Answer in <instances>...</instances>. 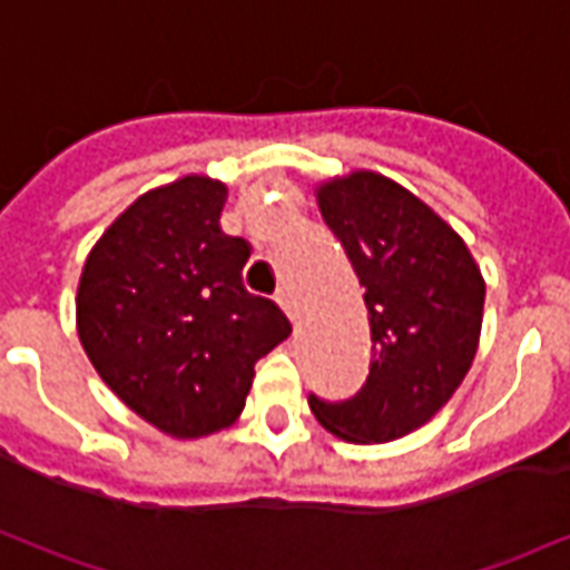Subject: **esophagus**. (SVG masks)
Returning a JSON list of instances; mask_svg holds the SVG:
<instances>
[{
	"label": "esophagus",
	"instance_id": "obj_1",
	"mask_svg": "<svg viewBox=\"0 0 570 570\" xmlns=\"http://www.w3.org/2000/svg\"><path fill=\"white\" fill-rule=\"evenodd\" d=\"M277 305H281V308H284V314L286 317H289V321L296 323V317H298V305H296V296H293V293H289V289H277Z\"/></svg>",
	"mask_w": 570,
	"mask_h": 570
}]
</instances>
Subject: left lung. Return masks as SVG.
Returning <instances> with one entry per match:
<instances>
[{
    "label": "left lung",
    "mask_w": 570,
    "mask_h": 570,
    "mask_svg": "<svg viewBox=\"0 0 570 570\" xmlns=\"http://www.w3.org/2000/svg\"><path fill=\"white\" fill-rule=\"evenodd\" d=\"M317 207L366 289L372 363L351 400L311 394L308 406L338 440H400L464 382L482 333L485 281L452 225L375 170L321 183Z\"/></svg>",
    "instance_id": "left-lung-1"
}]
</instances>
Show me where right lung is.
<instances>
[{
  "label": "right lung",
  "mask_w": 570,
  "mask_h": 570,
  "mask_svg": "<svg viewBox=\"0 0 570 570\" xmlns=\"http://www.w3.org/2000/svg\"><path fill=\"white\" fill-rule=\"evenodd\" d=\"M228 186L204 174L140 195L85 259L76 326L106 387L176 440L232 428L256 360L293 333L244 289L249 244L219 228Z\"/></svg>",
  "instance_id": "obj_1"
}]
</instances>
